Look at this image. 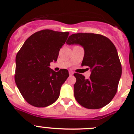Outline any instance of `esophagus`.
<instances>
[{
	"instance_id": "34e87169",
	"label": "esophagus",
	"mask_w": 134,
	"mask_h": 134,
	"mask_svg": "<svg viewBox=\"0 0 134 134\" xmlns=\"http://www.w3.org/2000/svg\"><path fill=\"white\" fill-rule=\"evenodd\" d=\"M69 75H73V72H72V71H69Z\"/></svg>"
}]
</instances>
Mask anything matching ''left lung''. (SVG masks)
Masks as SVG:
<instances>
[{
    "instance_id": "left-lung-1",
    "label": "left lung",
    "mask_w": 134,
    "mask_h": 134,
    "mask_svg": "<svg viewBox=\"0 0 134 134\" xmlns=\"http://www.w3.org/2000/svg\"><path fill=\"white\" fill-rule=\"evenodd\" d=\"M67 44H77L84 49L82 66H88L91 76L86 79L75 73V99L87 109H99L106 106L115 95L122 74V67L117 49L108 37L93 33L74 34Z\"/></svg>"
}]
</instances>
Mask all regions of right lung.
I'll return each mask as SVG.
<instances>
[{"label": "right lung", "mask_w": 134, "mask_h": 134, "mask_svg": "<svg viewBox=\"0 0 134 134\" xmlns=\"http://www.w3.org/2000/svg\"><path fill=\"white\" fill-rule=\"evenodd\" d=\"M68 32L43 30L30 36L17 54L15 83L25 100L32 106L44 108L58 98L62 84L69 76L67 69L55 72L50 63L56 62Z\"/></svg>", "instance_id": "right-lung-1"}]
</instances>
